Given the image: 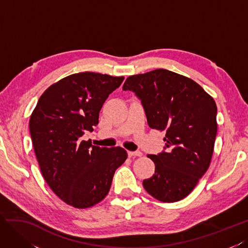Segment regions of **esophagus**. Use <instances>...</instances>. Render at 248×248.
I'll return each instance as SVG.
<instances>
[{"mask_svg": "<svg viewBox=\"0 0 248 248\" xmlns=\"http://www.w3.org/2000/svg\"><path fill=\"white\" fill-rule=\"evenodd\" d=\"M128 155L131 157H141L142 155V153L141 152H128Z\"/></svg>", "mask_w": 248, "mask_h": 248, "instance_id": "1", "label": "esophagus"}]
</instances>
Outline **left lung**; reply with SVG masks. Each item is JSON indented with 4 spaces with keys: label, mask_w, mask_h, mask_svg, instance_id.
Wrapping results in <instances>:
<instances>
[{
    "label": "left lung",
    "mask_w": 248,
    "mask_h": 248,
    "mask_svg": "<svg viewBox=\"0 0 248 248\" xmlns=\"http://www.w3.org/2000/svg\"><path fill=\"white\" fill-rule=\"evenodd\" d=\"M123 89L138 96L150 128L165 132V151L147 155L155 167L144 189L163 202L185 199L211 163L217 134L214 98L193 80L162 68L130 76Z\"/></svg>",
    "instance_id": "obj_1"
}]
</instances>
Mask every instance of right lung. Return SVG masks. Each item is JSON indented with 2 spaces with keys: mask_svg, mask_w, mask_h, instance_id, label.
I'll return each instance as SVG.
<instances>
[{
  "mask_svg": "<svg viewBox=\"0 0 248 248\" xmlns=\"http://www.w3.org/2000/svg\"><path fill=\"white\" fill-rule=\"evenodd\" d=\"M124 78L84 72L51 85L30 117V134L40 170L59 199L78 209L108 194L113 175L126 160L123 147H100L82 140Z\"/></svg>",
  "mask_w": 248,
  "mask_h": 248,
  "instance_id": "right-lung-1",
  "label": "right lung"
}]
</instances>
